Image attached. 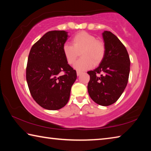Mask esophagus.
Wrapping results in <instances>:
<instances>
[{
    "label": "esophagus",
    "instance_id": "obj_1",
    "mask_svg": "<svg viewBox=\"0 0 151 151\" xmlns=\"http://www.w3.org/2000/svg\"><path fill=\"white\" fill-rule=\"evenodd\" d=\"M82 73V72H81V71H76V75H77V76H79L81 75V74Z\"/></svg>",
    "mask_w": 151,
    "mask_h": 151
}]
</instances>
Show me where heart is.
I'll return each mask as SVG.
<instances>
[{"label": "heart", "instance_id": "b5f03b06", "mask_svg": "<svg viewBox=\"0 0 151 151\" xmlns=\"http://www.w3.org/2000/svg\"><path fill=\"white\" fill-rule=\"evenodd\" d=\"M72 45L66 43L63 47V52L68 64L73 65L81 52L82 58L74 65L78 71L88 70L94 65L102 62L105 55L106 48L104 42L97 40L94 35L81 31L73 36Z\"/></svg>", "mask_w": 151, "mask_h": 151}]
</instances>
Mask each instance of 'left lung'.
<instances>
[{"label": "left lung", "mask_w": 151, "mask_h": 151, "mask_svg": "<svg viewBox=\"0 0 151 151\" xmlns=\"http://www.w3.org/2000/svg\"><path fill=\"white\" fill-rule=\"evenodd\" d=\"M106 52L98 67L87 73L89 96L99 105L109 106L118 100L127 85L130 58L124 45L110 31L103 33Z\"/></svg>", "instance_id": "1"}]
</instances>
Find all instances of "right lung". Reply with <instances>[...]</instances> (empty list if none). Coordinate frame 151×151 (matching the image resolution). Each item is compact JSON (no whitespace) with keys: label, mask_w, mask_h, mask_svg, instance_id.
<instances>
[{"label":"right lung","mask_w":151,"mask_h":151,"mask_svg":"<svg viewBox=\"0 0 151 151\" xmlns=\"http://www.w3.org/2000/svg\"><path fill=\"white\" fill-rule=\"evenodd\" d=\"M65 30H52L35 43L30 50L26 78L36 103L47 110L67 104L76 72L66 62L63 47L68 39Z\"/></svg>","instance_id":"add662e5"}]
</instances>
